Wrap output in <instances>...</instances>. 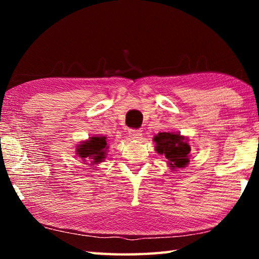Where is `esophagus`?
<instances>
[{"mask_svg": "<svg viewBox=\"0 0 259 259\" xmlns=\"http://www.w3.org/2000/svg\"><path fill=\"white\" fill-rule=\"evenodd\" d=\"M129 137L133 139H139L142 137V130L138 129H130L129 130Z\"/></svg>", "mask_w": 259, "mask_h": 259, "instance_id": "obj_1", "label": "esophagus"}]
</instances>
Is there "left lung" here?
<instances>
[{
  "label": "left lung",
  "mask_w": 259,
  "mask_h": 259,
  "mask_svg": "<svg viewBox=\"0 0 259 259\" xmlns=\"http://www.w3.org/2000/svg\"><path fill=\"white\" fill-rule=\"evenodd\" d=\"M154 142L156 143V152L163 154L171 166L183 168L190 162L188 153L191 152V147L186 138L181 135L160 133L154 137Z\"/></svg>",
  "instance_id": "1"
}]
</instances>
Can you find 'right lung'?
<instances>
[{
    "instance_id": "1",
    "label": "right lung",
    "mask_w": 259,
    "mask_h": 259,
    "mask_svg": "<svg viewBox=\"0 0 259 259\" xmlns=\"http://www.w3.org/2000/svg\"><path fill=\"white\" fill-rule=\"evenodd\" d=\"M106 140L105 137H91L88 142L82 143L77 146V154L84 160L91 159L94 163H99L106 155Z\"/></svg>"
}]
</instances>
